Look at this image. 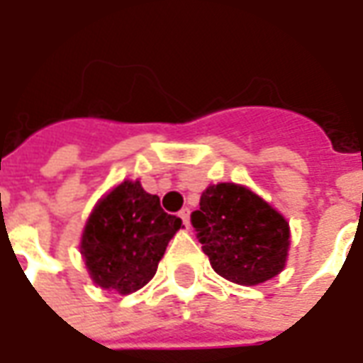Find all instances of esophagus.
<instances>
[{"instance_id": "esophagus-1", "label": "esophagus", "mask_w": 363, "mask_h": 363, "mask_svg": "<svg viewBox=\"0 0 363 363\" xmlns=\"http://www.w3.org/2000/svg\"><path fill=\"white\" fill-rule=\"evenodd\" d=\"M179 216H181L182 223H184V228H189L190 225V210L189 208H182L181 212H179Z\"/></svg>"}]
</instances>
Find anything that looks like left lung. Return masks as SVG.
Wrapping results in <instances>:
<instances>
[{
	"label": "left lung",
	"instance_id": "8db88e82",
	"mask_svg": "<svg viewBox=\"0 0 363 363\" xmlns=\"http://www.w3.org/2000/svg\"><path fill=\"white\" fill-rule=\"evenodd\" d=\"M190 221L212 268L225 280L257 286L286 267L288 221L241 184L208 186Z\"/></svg>",
	"mask_w": 363,
	"mask_h": 363
}]
</instances>
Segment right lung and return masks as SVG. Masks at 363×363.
<instances>
[{"instance_id":"add662e5","label":"right lung","mask_w":363,"mask_h":363,"mask_svg":"<svg viewBox=\"0 0 363 363\" xmlns=\"http://www.w3.org/2000/svg\"><path fill=\"white\" fill-rule=\"evenodd\" d=\"M181 225L140 181L120 182L101 198L83 229L79 247L93 281L122 296L143 288Z\"/></svg>"}]
</instances>
